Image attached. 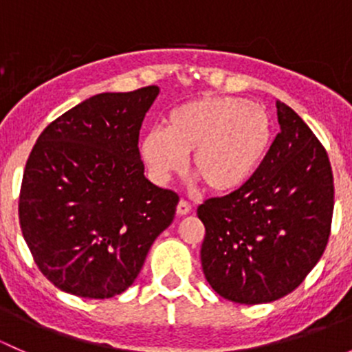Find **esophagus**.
<instances>
[{"mask_svg":"<svg viewBox=\"0 0 352 352\" xmlns=\"http://www.w3.org/2000/svg\"><path fill=\"white\" fill-rule=\"evenodd\" d=\"M190 209H192V206H190V202L186 201V199H180L179 206H177V212H179L180 216H184V214H189Z\"/></svg>","mask_w":352,"mask_h":352,"instance_id":"1","label":"esophagus"}]
</instances>
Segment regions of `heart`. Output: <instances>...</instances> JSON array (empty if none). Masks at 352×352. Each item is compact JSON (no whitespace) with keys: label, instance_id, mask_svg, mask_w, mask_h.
I'll list each match as a JSON object with an SVG mask.
<instances>
[{"label":"heart","instance_id":"1","mask_svg":"<svg viewBox=\"0 0 352 352\" xmlns=\"http://www.w3.org/2000/svg\"><path fill=\"white\" fill-rule=\"evenodd\" d=\"M269 110L236 97H202L170 110L163 131L144 134L140 153L151 177L165 184L186 165L206 189L230 194L247 186L271 150Z\"/></svg>","mask_w":352,"mask_h":352}]
</instances>
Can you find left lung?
<instances>
[{
	"label": "left lung",
	"mask_w": 352,
	"mask_h": 352,
	"mask_svg": "<svg viewBox=\"0 0 352 352\" xmlns=\"http://www.w3.org/2000/svg\"><path fill=\"white\" fill-rule=\"evenodd\" d=\"M281 131L254 179L197 208L201 262L219 296L271 303L303 283L327 247L333 177L325 148L293 109L276 102Z\"/></svg>",
	"instance_id": "left-lung-1"
}]
</instances>
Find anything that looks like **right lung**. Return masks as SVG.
<instances>
[{
	"label": "right lung",
	"instance_id": "obj_1",
	"mask_svg": "<svg viewBox=\"0 0 352 352\" xmlns=\"http://www.w3.org/2000/svg\"><path fill=\"white\" fill-rule=\"evenodd\" d=\"M151 87L98 94L52 120L32 148L20 189L23 239L61 291L104 300L140 274L179 196L144 177L140 129Z\"/></svg>",
	"mask_w": 352,
	"mask_h": 352
}]
</instances>
